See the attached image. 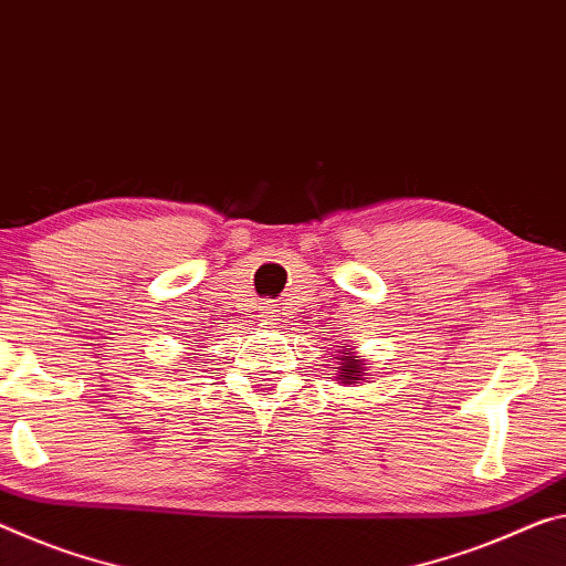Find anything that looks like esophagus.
<instances>
[{"instance_id":"1","label":"esophagus","mask_w":566,"mask_h":566,"mask_svg":"<svg viewBox=\"0 0 566 566\" xmlns=\"http://www.w3.org/2000/svg\"><path fill=\"white\" fill-rule=\"evenodd\" d=\"M259 312H262V317L264 322H274V317H276V312L280 310H274V304H269V302H262V307H259Z\"/></svg>"}]
</instances>
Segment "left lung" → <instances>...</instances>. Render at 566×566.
I'll use <instances>...</instances> for the list:
<instances>
[{"instance_id": "left-lung-1", "label": "left lung", "mask_w": 566, "mask_h": 566, "mask_svg": "<svg viewBox=\"0 0 566 566\" xmlns=\"http://www.w3.org/2000/svg\"><path fill=\"white\" fill-rule=\"evenodd\" d=\"M339 360V367H335V373H337V380H343L345 385H353L355 380H360L363 378V360H357V357L349 353V347H345L343 349V355L337 357Z\"/></svg>"}]
</instances>
